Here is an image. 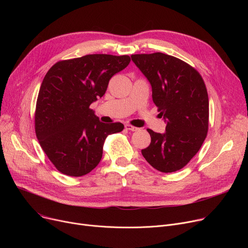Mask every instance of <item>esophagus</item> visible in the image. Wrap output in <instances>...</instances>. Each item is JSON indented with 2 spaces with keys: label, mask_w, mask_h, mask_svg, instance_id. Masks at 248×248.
Segmentation results:
<instances>
[{
  "label": "esophagus",
  "mask_w": 248,
  "mask_h": 248,
  "mask_svg": "<svg viewBox=\"0 0 248 248\" xmlns=\"http://www.w3.org/2000/svg\"><path fill=\"white\" fill-rule=\"evenodd\" d=\"M124 127H125V129H127V131H131V132H136V131H138V129H139L138 127L133 126L131 124H125Z\"/></svg>",
  "instance_id": "1"
}]
</instances>
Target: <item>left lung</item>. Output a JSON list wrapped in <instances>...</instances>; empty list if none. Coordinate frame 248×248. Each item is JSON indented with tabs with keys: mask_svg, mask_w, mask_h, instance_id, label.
<instances>
[{
	"mask_svg": "<svg viewBox=\"0 0 248 248\" xmlns=\"http://www.w3.org/2000/svg\"><path fill=\"white\" fill-rule=\"evenodd\" d=\"M132 60L151 83L153 101L167 124L164 134L147 129L152 140L141 155L158 171L176 172L198 153L207 136L209 100L205 83L189 64L161 52L135 54Z\"/></svg>",
	"mask_w": 248,
	"mask_h": 248,
	"instance_id": "1",
	"label": "left lung"
}]
</instances>
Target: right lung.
Segmentation results:
<instances>
[{
    "mask_svg": "<svg viewBox=\"0 0 248 248\" xmlns=\"http://www.w3.org/2000/svg\"><path fill=\"white\" fill-rule=\"evenodd\" d=\"M129 62L127 55L90 54L59 61L46 73L36 103L35 131L62 174L80 177L93 171L107 137L124 129L121 123H101L89 106L103 96L110 78Z\"/></svg>",
    "mask_w": 248,
    "mask_h": 248,
    "instance_id": "right-lung-1",
    "label": "right lung"
}]
</instances>
